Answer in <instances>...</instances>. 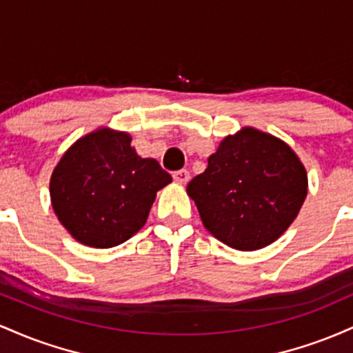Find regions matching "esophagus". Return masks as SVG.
Segmentation results:
<instances>
[{
	"instance_id": "1",
	"label": "esophagus",
	"mask_w": 353,
	"mask_h": 353,
	"mask_svg": "<svg viewBox=\"0 0 353 353\" xmlns=\"http://www.w3.org/2000/svg\"><path fill=\"white\" fill-rule=\"evenodd\" d=\"M172 177L177 184H188L190 179V174H189V171H185V169H181V171L174 172Z\"/></svg>"
}]
</instances>
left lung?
Here are the masks:
<instances>
[{"instance_id":"left-lung-1","label":"left lung","mask_w":353,"mask_h":353,"mask_svg":"<svg viewBox=\"0 0 353 353\" xmlns=\"http://www.w3.org/2000/svg\"><path fill=\"white\" fill-rule=\"evenodd\" d=\"M307 171L289 144L245 125L225 136L188 184L204 228L225 245L257 250L289 229L307 197Z\"/></svg>"}]
</instances>
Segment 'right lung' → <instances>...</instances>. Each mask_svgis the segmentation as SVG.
<instances>
[{
	"label": "right lung",
	"instance_id": "right-lung-1",
	"mask_svg": "<svg viewBox=\"0 0 353 353\" xmlns=\"http://www.w3.org/2000/svg\"><path fill=\"white\" fill-rule=\"evenodd\" d=\"M124 131L99 128L63 154L50 181L52 210L76 241L109 249L144 228L157 190L172 182L159 163L143 159Z\"/></svg>",
	"mask_w": 353,
	"mask_h": 353
}]
</instances>
